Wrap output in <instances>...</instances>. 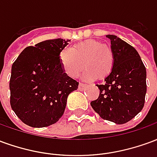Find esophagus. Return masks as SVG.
<instances>
[{
    "label": "esophagus",
    "mask_w": 157,
    "mask_h": 157,
    "mask_svg": "<svg viewBox=\"0 0 157 157\" xmlns=\"http://www.w3.org/2000/svg\"><path fill=\"white\" fill-rule=\"evenodd\" d=\"M86 86V84H85V83H82V82H80V83H79V89H80V90H83Z\"/></svg>",
    "instance_id": "esophagus-1"
}]
</instances>
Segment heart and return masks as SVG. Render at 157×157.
Returning <instances> with one entry per match:
<instances>
[{
    "mask_svg": "<svg viewBox=\"0 0 157 157\" xmlns=\"http://www.w3.org/2000/svg\"><path fill=\"white\" fill-rule=\"evenodd\" d=\"M59 59L66 74L76 77L83 66L86 69L84 78L102 79L112 71L114 56L112 48L96 40H86L74 45L71 49L65 48L59 55Z\"/></svg>",
    "mask_w": 157,
    "mask_h": 157,
    "instance_id": "1",
    "label": "heart"
}]
</instances>
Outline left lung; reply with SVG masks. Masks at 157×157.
<instances>
[{
    "instance_id": "obj_1",
    "label": "left lung",
    "mask_w": 157,
    "mask_h": 157,
    "mask_svg": "<svg viewBox=\"0 0 157 157\" xmlns=\"http://www.w3.org/2000/svg\"><path fill=\"white\" fill-rule=\"evenodd\" d=\"M111 42L114 63L104 83L97 84L98 98L91 106L105 120L125 124L140 112L146 93V70L133 46L115 35H106Z\"/></svg>"
}]
</instances>
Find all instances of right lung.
Segmentation results:
<instances>
[{
    "mask_svg": "<svg viewBox=\"0 0 157 157\" xmlns=\"http://www.w3.org/2000/svg\"><path fill=\"white\" fill-rule=\"evenodd\" d=\"M71 40L49 39L23 49L12 66L10 103L24 124L43 128L55 124L65 112L69 94L79 82L65 73L59 59Z\"/></svg>",
    "mask_w": 157,
    "mask_h": 157,
    "instance_id": "obj_1",
    "label": "right lung"
}]
</instances>
